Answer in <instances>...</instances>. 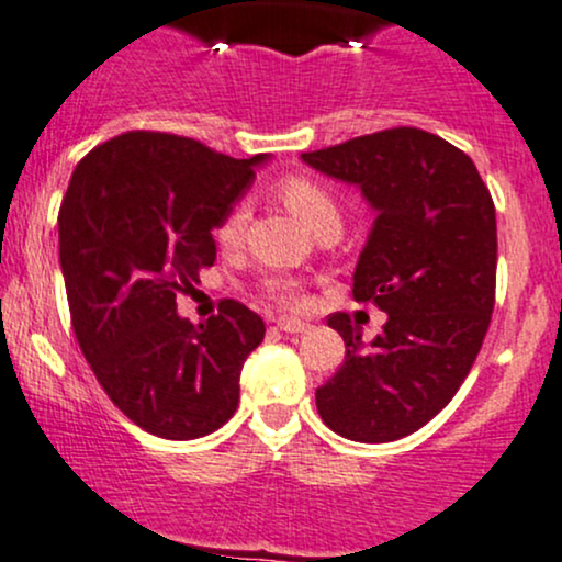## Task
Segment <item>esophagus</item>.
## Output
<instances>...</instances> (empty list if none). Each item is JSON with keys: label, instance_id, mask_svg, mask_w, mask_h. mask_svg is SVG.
Returning <instances> with one entry per match:
<instances>
[{"label": "esophagus", "instance_id": "esophagus-1", "mask_svg": "<svg viewBox=\"0 0 562 562\" xmlns=\"http://www.w3.org/2000/svg\"><path fill=\"white\" fill-rule=\"evenodd\" d=\"M277 328H280L282 333H304L306 328H310V323H304V319L299 317H280L277 319Z\"/></svg>", "mask_w": 562, "mask_h": 562}]
</instances>
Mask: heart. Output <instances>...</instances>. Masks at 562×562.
<instances>
[{"instance_id": "heart-1", "label": "heart", "mask_w": 562, "mask_h": 562, "mask_svg": "<svg viewBox=\"0 0 562 562\" xmlns=\"http://www.w3.org/2000/svg\"><path fill=\"white\" fill-rule=\"evenodd\" d=\"M280 194L282 200H285V205L291 207V211L299 215L312 232L325 229V226H341V205H338L336 194H333L328 187H323L319 181H314V178H306V176L285 178L280 187ZM248 218H250L248 202H237V205H232L224 218L218 221V226H215V239L229 248V245H234L239 237H243ZM269 293L285 306H299L301 301H304L301 288L295 285L293 280H288V277H277V280H271Z\"/></svg>"}]
</instances>
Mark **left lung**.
<instances>
[{
    "label": "left lung",
    "mask_w": 562,
    "mask_h": 562,
    "mask_svg": "<svg viewBox=\"0 0 562 562\" xmlns=\"http://www.w3.org/2000/svg\"><path fill=\"white\" fill-rule=\"evenodd\" d=\"M360 189L375 221L351 280L386 325L373 341L349 314L328 317L347 357L319 386L323 422L357 442H392L431 422L483 347L496 295V211L464 151L418 127H392L301 154Z\"/></svg>",
    "instance_id": "1"
}]
</instances>
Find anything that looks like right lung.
I'll use <instances>...</instances> for the list:
<instances>
[{
  "label": "right lung",
  "instance_id": "add662e5",
  "mask_svg": "<svg viewBox=\"0 0 562 562\" xmlns=\"http://www.w3.org/2000/svg\"><path fill=\"white\" fill-rule=\"evenodd\" d=\"M267 159L135 131L95 146L60 202V271L79 349L111 403L165 440H196L229 422L245 360L267 333L237 301L202 325L176 306L213 267V229Z\"/></svg>",
  "mask_w": 562,
  "mask_h": 562
}]
</instances>
